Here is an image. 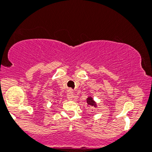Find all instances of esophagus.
<instances>
[{"mask_svg":"<svg viewBox=\"0 0 152 152\" xmlns=\"http://www.w3.org/2000/svg\"><path fill=\"white\" fill-rule=\"evenodd\" d=\"M67 97L69 100H72L74 99V94H73V92L72 90L68 91V92L67 94Z\"/></svg>","mask_w":152,"mask_h":152,"instance_id":"34e87169","label":"esophagus"}]
</instances>
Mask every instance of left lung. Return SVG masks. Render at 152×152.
I'll return each mask as SVG.
<instances>
[{
    "mask_svg": "<svg viewBox=\"0 0 152 152\" xmlns=\"http://www.w3.org/2000/svg\"><path fill=\"white\" fill-rule=\"evenodd\" d=\"M87 105H88V107H95V108L97 107V103L95 102V101L94 100L93 98L92 97H87Z\"/></svg>",
    "mask_w": 152,
    "mask_h": 152,
    "instance_id": "8db88e82",
    "label": "left lung"
}]
</instances>
